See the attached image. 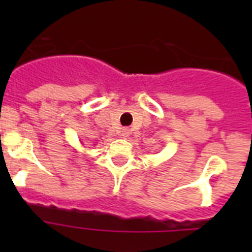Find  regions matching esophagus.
I'll return each instance as SVG.
<instances>
[{"label": "esophagus", "mask_w": 252, "mask_h": 252, "mask_svg": "<svg viewBox=\"0 0 252 252\" xmlns=\"http://www.w3.org/2000/svg\"><path fill=\"white\" fill-rule=\"evenodd\" d=\"M128 135H130V128H122L121 136L122 137H127Z\"/></svg>", "instance_id": "obj_1"}]
</instances>
